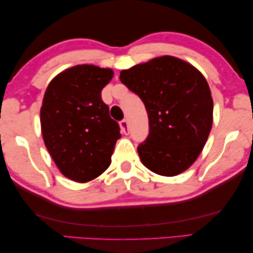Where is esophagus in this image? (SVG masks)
<instances>
[{"mask_svg": "<svg viewBox=\"0 0 253 253\" xmlns=\"http://www.w3.org/2000/svg\"><path fill=\"white\" fill-rule=\"evenodd\" d=\"M120 127H121V132L124 134H127L129 133V124H127V120H122L121 122H120Z\"/></svg>", "mask_w": 253, "mask_h": 253, "instance_id": "1", "label": "esophagus"}]
</instances>
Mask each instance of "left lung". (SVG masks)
Instances as JSON below:
<instances>
[{"label": "left lung", "instance_id": "1", "mask_svg": "<svg viewBox=\"0 0 253 253\" xmlns=\"http://www.w3.org/2000/svg\"><path fill=\"white\" fill-rule=\"evenodd\" d=\"M120 81L141 98L149 134L138 146L148 169L176 176L197 159L213 123V99L204 76L179 58L163 56L122 70Z\"/></svg>", "mask_w": 253, "mask_h": 253}]
</instances>
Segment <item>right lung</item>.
I'll list each match as a JSON object with an SVG mask.
<instances>
[{
  "label": "right lung",
  "instance_id": "1",
  "mask_svg": "<svg viewBox=\"0 0 253 253\" xmlns=\"http://www.w3.org/2000/svg\"><path fill=\"white\" fill-rule=\"evenodd\" d=\"M112 77L110 68L77 65L57 75L45 89L40 110L44 144L60 172L78 183L106 170L121 138L101 96Z\"/></svg>",
  "mask_w": 253,
  "mask_h": 253
}]
</instances>
